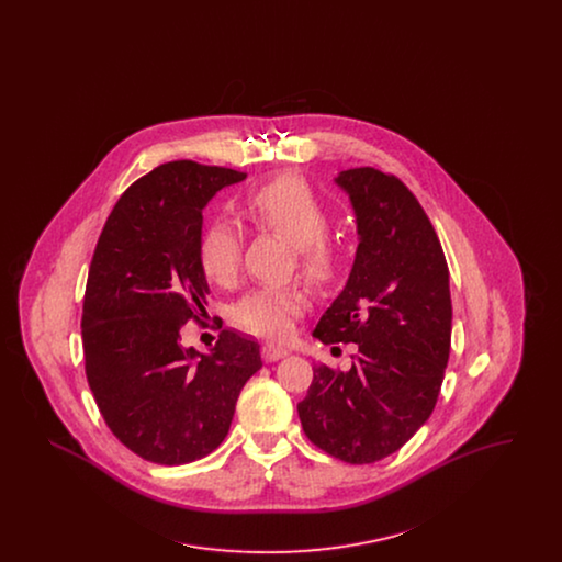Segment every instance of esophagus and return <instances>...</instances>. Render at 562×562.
I'll use <instances>...</instances> for the list:
<instances>
[{"mask_svg": "<svg viewBox=\"0 0 562 562\" xmlns=\"http://www.w3.org/2000/svg\"><path fill=\"white\" fill-rule=\"evenodd\" d=\"M261 353H263V360H266V362H276V360H280V358H286V356H289V349L273 346V344H266L263 349H261Z\"/></svg>", "mask_w": 562, "mask_h": 562, "instance_id": "obj_1", "label": "esophagus"}]
</instances>
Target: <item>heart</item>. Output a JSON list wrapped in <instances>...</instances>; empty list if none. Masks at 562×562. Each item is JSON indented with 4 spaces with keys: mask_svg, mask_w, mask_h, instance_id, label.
<instances>
[{
    "mask_svg": "<svg viewBox=\"0 0 562 562\" xmlns=\"http://www.w3.org/2000/svg\"><path fill=\"white\" fill-rule=\"evenodd\" d=\"M244 213L257 227L293 241L299 269L310 282L326 284L333 280L337 250L326 238L328 214L303 179L280 175L250 189L244 200ZM240 263V232L227 221L211 223L200 238V266L206 278L227 286L236 280ZM305 307V294L294 286L255 289L236 301L232 318L252 335L280 339L289 335L294 318Z\"/></svg>",
    "mask_w": 562,
    "mask_h": 562,
    "instance_id": "heart-1",
    "label": "heart"
}]
</instances>
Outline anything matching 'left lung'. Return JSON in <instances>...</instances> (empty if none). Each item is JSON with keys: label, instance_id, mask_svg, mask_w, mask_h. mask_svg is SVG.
<instances>
[{"label": "left lung", "instance_id": "obj_1", "mask_svg": "<svg viewBox=\"0 0 562 562\" xmlns=\"http://www.w3.org/2000/svg\"><path fill=\"white\" fill-rule=\"evenodd\" d=\"M358 248L348 284L314 337L356 344L349 371L314 367L296 404L305 436L346 463L396 453L431 415L451 351L449 268L417 198L371 166L339 172Z\"/></svg>", "mask_w": 562, "mask_h": 562}]
</instances>
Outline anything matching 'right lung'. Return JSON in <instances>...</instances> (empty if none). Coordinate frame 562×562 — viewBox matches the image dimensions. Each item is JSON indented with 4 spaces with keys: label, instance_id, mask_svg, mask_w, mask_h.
I'll return each mask as SVG.
<instances>
[{
    "label": "right lung",
    "instance_id": "add662e5",
    "mask_svg": "<svg viewBox=\"0 0 562 562\" xmlns=\"http://www.w3.org/2000/svg\"><path fill=\"white\" fill-rule=\"evenodd\" d=\"M246 172L168 161L134 181L109 214L88 271L81 341L88 385L113 436L160 465L202 459L225 440L259 344L221 330L206 353L181 328L206 312L202 211Z\"/></svg>",
    "mask_w": 562,
    "mask_h": 562
}]
</instances>
